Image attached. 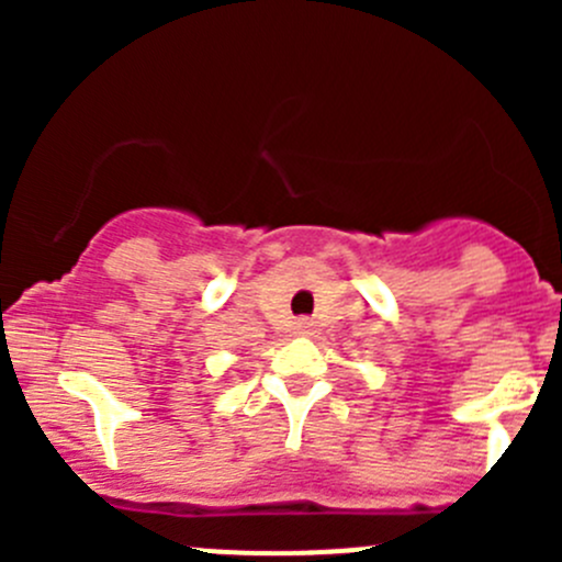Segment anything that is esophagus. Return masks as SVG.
<instances>
[{"label":"esophagus","mask_w":562,"mask_h":562,"mask_svg":"<svg viewBox=\"0 0 562 562\" xmlns=\"http://www.w3.org/2000/svg\"><path fill=\"white\" fill-rule=\"evenodd\" d=\"M296 334H313V323H310V321H299L296 323Z\"/></svg>","instance_id":"obj_1"}]
</instances>
